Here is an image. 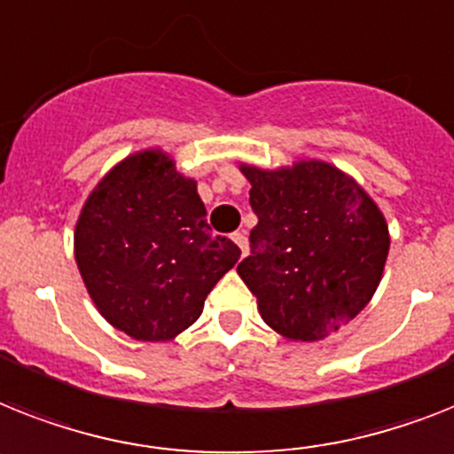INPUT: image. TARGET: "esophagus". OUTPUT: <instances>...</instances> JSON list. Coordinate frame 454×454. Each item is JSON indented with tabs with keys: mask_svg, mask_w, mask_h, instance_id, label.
Returning a JSON list of instances; mask_svg holds the SVG:
<instances>
[{
	"mask_svg": "<svg viewBox=\"0 0 454 454\" xmlns=\"http://www.w3.org/2000/svg\"><path fill=\"white\" fill-rule=\"evenodd\" d=\"M231 241L239 246V250H241V254L248 253V239H246V234L243 231H236V234H231Z\"/></svg>",
	"mask_w": 454,
	"mask_h": 454,
	"instance_id": "obj_1",
	"label": "esophagus"
}]
</instances>
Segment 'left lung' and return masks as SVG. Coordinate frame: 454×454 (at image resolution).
I'll return each mask as SVG.
<instances>
[{
	"mask_svg": "<svg viewBox=\"0 0 454 454\" xmlns=\"http://www.w3.org/2000/svg\"><path fill=\"white\" fill-rule=\"evenodd\" d=\"M257 227L239 276L262 320L294 343H313L359 316L383 278L389 230L364 187L325 160L264 168L239 162Z\"/></svg>",
	"mask_w": 454,
	"mask_h": 454,
	"instance_id": "8db88e82",
	"label": "left lung"
}]
</instances>
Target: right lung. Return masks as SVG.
<instances>
[{"mask_svg":"<svg viewBox=\"0 0 454 454\" xmlns=\"http://www.w3.org/2000/svg\"><path fill=\"white\" fill-rule=\"evenodd\" d=\"M74 257L99 316L134 340H174L241 250L213 236L197 181L160 145L120 160L78 213Z\"/></svg>","mask_w":454,"mask_h":454,"instance_id":"add662e5","label":"right lung"}]
</instances>
